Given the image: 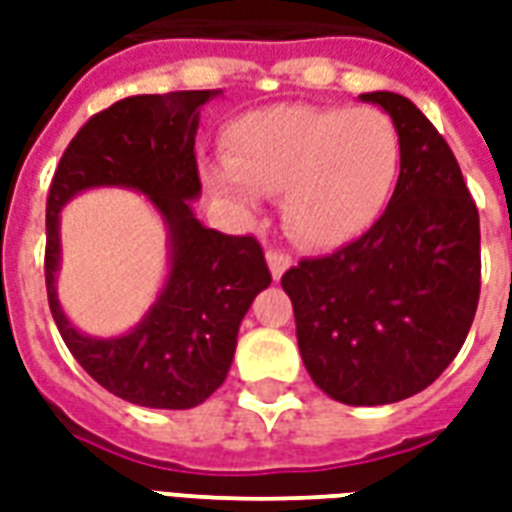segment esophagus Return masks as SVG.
<instances>
[{
  "mask_svg": "<svg viewBox=\"0 0 512 512\" xmlns=\"http://www.w3.org/2000/svg\"><path fill=\"white\" fill-rule=\"evenodd\" d=\"M268 268H271V277L279 279L285 271H288L290 266H293V260H290V255H285V252H279V249H268Z\"/></svg>",
  "mask_w": 512,
  "mask_h": 512,
  "instance_id": "obj_1",
  "label": "esophagus"
}]
</instances>
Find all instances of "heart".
<instances>
[{"label":"heart","mask_w":512,"mask_h":512,"mask_svg":"<svg viewBox=\"0 0 512 512\" xmlns=\"http://www.w3.org/2000/svg\"><path fill=\"white\" fill-rule=\"evenodd\" d=\"M224 147L227 161L205 167V186L241 208L285 194V230L310 249L370 230L400 169V134L373 106H268L238 117Z\"/></svg>","instance_id":"b5f03b06"}]
</instances>
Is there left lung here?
Returning a JSON list of instances; mask_svg holds the SVG:
<instances>
[{
    "mask_svg": "<svg viewBox=\"0 0 512 512\" xmlns=\"http://www.w3.org/2000/svg\"><path fill=\"white\" fill-rule=\"evenodd\" d=\"M400 134L395 194L370 230L285 271L304 367L348 406L417 395L461 351L480 301V216L444 136L408 98L365 93Z\"/></svg>",
    "mask_w": 512,
    "mask_h": 512,
    "instance_id": "left-lung-1",
    "label": "left lung"
}]
</instances>
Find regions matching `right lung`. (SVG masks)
I'll use <instances>...</instances> for the list:
<instances>
[{
	"mask_svg": "<svg viewBox=\"0 0 512 512\" xmlns=\"http://www.w3.org/2000/svg\"><path fill=\"white\" fill-rule=\"evenodd\" d=\"M222 90L131 95L93 115L51 180L46 200V293L54 323L76 362L128 403L194 408L211 397L233 365L238 326L260 290L271 285L255 235L202 227L194 136L200 109ZM95 185L142 190L170 230V277L157 304L128 335L98 341L73 330L56 301L59 211Z\"/></svg>",
	"mask_w": 512,
	"mask_h": 512,
	"instance_id": "1",
	"label": "right lung"
}]
</instances>
